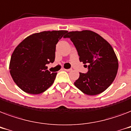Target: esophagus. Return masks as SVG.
Returning <instances> with one entry per match:
<instances>
[{"mask_svg":"<svg viewBox=\"0 0 131 131\" xmlns=\"http://www.w3.org/2000/svg\"><path fill=\"white\" fill-rule=\"evenodd\" d=\"M64 71H72V69H64Z\"/></svg>","mask_w":131,"mask_h":131,"instance_id":"34e87169","label":"esophagus"}]
</instances>
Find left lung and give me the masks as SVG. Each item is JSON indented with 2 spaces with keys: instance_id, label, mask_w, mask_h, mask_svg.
Returning <instances> with one entry per match:
<instances>
[{
  "instance_id": "left-lung-1",
  "label": "left lung",
  "mask_w": 131,
  "mask_h": 131,
  "mask_svg": "<svg viewBox=\"0 0 131 131\" xmlns=\"http://www.w3.org/2000/svg\"><path fill=\"white\" fill-rule=\"evenodd\" d=\"M64 37L70 38L73 43L80 62L89 64L88 73H80L75 86L87 95L105 91L114 81L118 69V58L112 45L99 34L88 30L69 32Z\"/></svg>"
}]
</instances>
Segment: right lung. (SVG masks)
<instances>
[{"mask_svg": "<svg viewBox=\"0 0 131 131\" xmlns=\"http://www.w3.org/2000/svg\"><path fill=\"white\" fill-rule=\"evenodd\" d=\"M67 30L43 31L24 39L14 49L10 73L17 86L26 93L39 94L53 84L57 73L47 70L55 60L56 45Z\"/></svg>", "mask_w": 131, "mask_h": 131, "instance_id": "1", "label": "right lung"}]
</instances>
